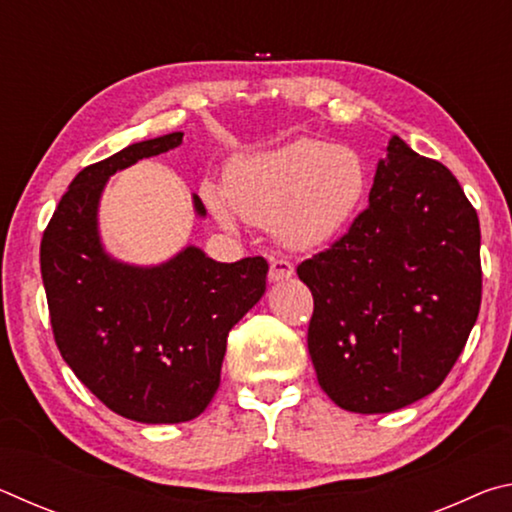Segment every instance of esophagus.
I'll return each instance as SVG.
<instances>
[{
    "instance_id": "obj_1",
    "label": "esophagus",
    "mask_w": 512,
    "mask_h": 512,
    "mask_svg": "<svg viewBox=\"0 0 512 512\" xmlns=\"http://www.w3.org/2000/svg\"><path fill=\"white\" fill-rule=\"evenodd\" d=\"M291 275H293V264L289 262V259H284V257L271 259V266H268V280L282 282V280H289Z\"/></svg>"
}]
</instances>
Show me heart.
<instances>
[{
  "mask_svg": "<svg viewBox=\"0 0 512 512\" xmlns=\"http://www.w3.org/2000/svg\"><path fill=\"white\" fill-rule=\"evenodd\" d=\"M366 196V169L348 146L300 137L232 164L228 203L241 219L275 225L293 248H314L348 228ZM207 201L230 223V207L214 189Z\"/></svg>",
  "mask_w": 512,
  "mask_h": 512,
  "instance_id": "1",
  "label": "heart"
}]
</instances>
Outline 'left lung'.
<instances>
[{
	"label": "left lung",
	"mask_w": 512,
	"mask_h": 512,
	"mask_svg": "<svg viewBox=\"0 0 512 512\" xmlns=\"http://www.w3.org/2000/svg\"><path fill=\"white\" fill-rule=\"evenodd\" d=\"M368 207L298 264L314 296L307 345L329 400L391 413L443 384L481 307V228L454 173L400 137Z\"/></svg>",
	"instance_id": "8db88e82"
}]
</instances>
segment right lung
<instances>
[{"mask_svg": "<svg viewBox=\"0 0 512 512\" xmlns=\"http://www.w3.org/2000/svg\"><path fill=\"white\" fill-rule=\"evenodd\" d=\"M183 144V133L126 146L85 167L60 198L40 244L54 341L110 411L146 424L201 415L221 384L228 334L266 291L264 257L221 264L185 248L140 268L103 253L97 205L119 169ZM196 212L205 216L194 198Z\"/></svg>", "mask_w": 512, "mask_h": 512, "instance_id": "add662e5", "label": "right lung"}]
</instances>
